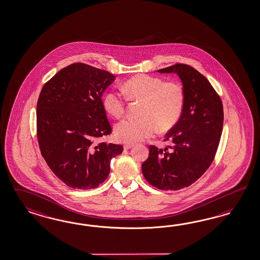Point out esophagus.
<instances>
[{
	"mask_svg": "<svg viewBox=\"0 0 260 260\" xmlns=\"http://www.w3.org/2000/svg\"><path fill=\"white\" fill-rule=\"evenodd\" d=\"M132 147H134V144H124L123 148H124L125 150H128V149H131Z\"/></svg>",
	"mask_w": 260,
	"mask_h": 260,
	"instance_id": "obj_1",
	"label": "esophagus"
}]
</instances>
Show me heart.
Instances as JSON below:
<instances>
[{
  "instance_id": "heart-1",
  "label": "heart",
  "mask_w": 260,
  "mask_h": 260,
  "mask_svg": "<svg viewBox=\"0 0 260 260\" xmlns=\"http://www.w3.org/2000/svg\"><path fill=\"white\" fill-rule=\"evenodd\" d=\"M120 91L129 100L141 102L140 117L121 120L115 128L117 140L125 143L146 140L156 133L158 126L162 131L171 129L178 122L186 105L185 88L180 82L149 74L129 78L120 86ZM122 94L109 90L104 95V108L114 118L125 112L126 103Z\"/></svg>"
}]
</instances>
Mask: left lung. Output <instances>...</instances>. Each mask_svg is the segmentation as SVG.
Wrapping results in <instances>:
<instances>
[{
    "label": "left lung",
    "instance_id": "8db88e82",
    "mask_svg": "<svg viewBox=\"0 0 260 260\" xmlns=\"http://www.w3.org/2000/svg\"><path fill=\"white\" fill-rule=\"evenodd\" d=\"M157 72L178 74L186 105L178 122L165 136L164 141L172 145H150L141 169L152 186L178 190L199 179L211 165L222 132L223 107L209 81L194 68L178 63Z\"/></svg>",
    "mask_w": 260,
    "mask_h": 260
}]
</instances>
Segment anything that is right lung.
<instances>
[{"label": "right lung", "instance_id": "obj_1", "mask_svg": "<svg viewBox=\"0 0 260 260\" xmlns=\"http://www.w3.org/2000/svg\"><path fill=\"white\" fill-rule=\"evenodd\" d=\"M113 74L74 63L45 83L37 105L40 152L57 178L68 186L95 188L107 179L110 160L121 145L96 140L112 133L102 95Z\"/></svg>", "mask_w": 260, "mask_h": 260}]
</instances>
